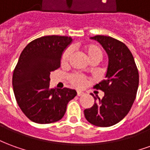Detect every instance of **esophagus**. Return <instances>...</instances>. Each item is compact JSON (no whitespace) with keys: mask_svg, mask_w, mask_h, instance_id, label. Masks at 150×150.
<instances>
[{"mask_svg":"<svg viewBox=\"0 0 150 150\" xmlns=\"http://www.w3.org/2000/svg\"><path fill=\"white\" fill-rule=\"evenodd\" d=\"M83 94H84V93L82 92V91H77V96H83Z\"/></svg>","mask_w":150,"mask_h":150,"instance_id":"esophagus-1","label":"esophagus"}]
</instances>
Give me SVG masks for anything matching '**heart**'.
<instances>
[{"label":"heart","instance_id":"b5f03b06","mask_svg":"<svg viewBox=\"0 0 150 150\" xmlns=\"http://www.w3.org/2000/svg\"><path fill=\"white\" fill-rule=\"evenodd\" d=\"M81 48L90 62H96L98 63L103 59L104 52L100 46H97L96 44H84V45H82ZM71 54V50L70 48L65 50L64 52L62 53L61 61H60L62 67H66L68 64ZM69 79H70L71 83L75 88H83L85 84L87 83V78L84 75H80V74H77V73L72 74L70 75Z\"/></svg>","mask_w":150,"mask_h":150}]
</instances>
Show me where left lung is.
<instances>
[{"label": "left lung", "mask_w": 150, "mask_h": 150, "mask_svg": "<svg viewBox=\"0 0 150 150\" xmlns=\"http://www.w3.org/2000/svg\"><path fill=\"white\" fill-rule=\"evenodd\" d=\"M97 41L108 56L105 79L94 86L104 92L102 99L96 97L90 108L85 109L88 122L98 127H109L120 122L129 113L135 100L139 84L138 70L132 53L125 43L109 36L96 35Z\"/></svg>", "instance_id": "1"}]
</instances>
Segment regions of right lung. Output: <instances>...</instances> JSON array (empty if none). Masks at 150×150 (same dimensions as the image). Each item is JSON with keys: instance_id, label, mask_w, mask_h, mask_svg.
Listing matches in <instances>:
<instances>
[{"instance_id": "add662e5", "label": "right lung", "mask_w": 150, "mask_h": 150, "mask_svg": "<svg viewBox=\"0 0 150 150\" xmlns=\"http://www.w3.org/2000/svg\"><path fill=\"white\" fill-rule=\"evenodd\" d=\"M72 42L67 36H44L32 41L19 57L13 74L15 98L21 111L38 124L61 120L75 90L50 88V72L60 67L63 50Z\"/></svg>"}]
</instances>
